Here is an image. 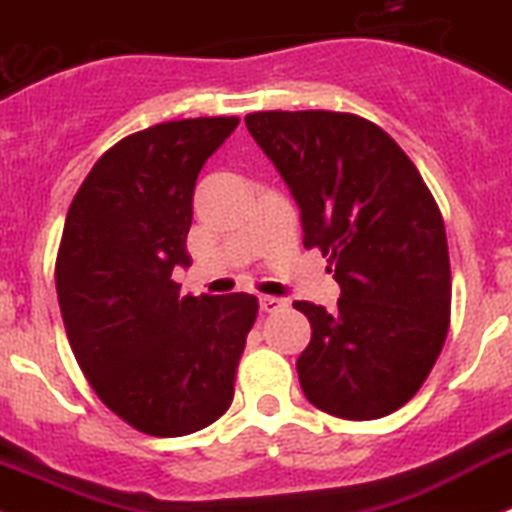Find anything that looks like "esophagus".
Returning <instances> with one entry per match:
<instances>
[{
	"mask_svg": "<svg viewBox=\"0 0 512 512\" xmlns=\"http://www.w3.org/2000/svg\"><path fill=\"white\" fill-rule=\"evenodd\" d=\"M285 300L282 298H272V295H261L259 298V308L264 313H277V310H285Z\"/></svg>",
	"mask_w": 512,
	"mask_h": 512,
	"instance_id": "esophagus-1",
	"label": "esophagus"
}]
</instances>
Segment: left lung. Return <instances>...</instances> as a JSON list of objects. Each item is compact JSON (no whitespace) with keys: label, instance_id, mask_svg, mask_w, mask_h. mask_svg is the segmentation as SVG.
<instances>
[{"label":"left lung","instance_id":"8db88e82","mask_svg":"<svg viewBox=\"0 0 512 512\" xmlns=\"http://www.w3.org/2000/svg\"><path fill=\"white\" fill-rule=\"evenodd\" d=\"M246 126L303 212L342 287L336 310L303 303V393L321 412L378 419L427 381L451 326L443 214L417 165L373 121L339 111H259Z\"/></svg>","mask_w":512,"mask_h":512}]
</instances>
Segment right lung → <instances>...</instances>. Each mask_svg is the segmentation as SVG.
Here are the masks:
<instances>
[{
  "instance_id": "1",
  "label": "right lung",
  "mask_w": 512,
  "mask_h": 512,
  "mask_svg": "<svg viewBox=\"0 0 512 512\" xmlns=\"http://www.w3.org/2000/svg\"><path fill=\"white\" fill-rule=\"evenodd\" d=\"M238 121L134 131L103 152L64 222L56 292L69 347L98 399L144 435H189L233 401L259 300L181 295L173 269L191 266L196 176Z\"/></svg>"
}]
</instances>
